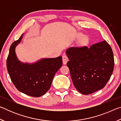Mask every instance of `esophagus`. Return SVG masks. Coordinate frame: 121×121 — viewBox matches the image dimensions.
I'll return each instance as SVG.
<instances>
[{
  "label": "esophagus",
  "instance_id": "esophagus-1",
  "mask_svg": "<svg viewBox=\"0 0 121 121\" xmlns=\"http://www.w3.org/2000/svg\"><path fill=\"white\" fill-rule=\"evenodd\" d=\"M62 60H63V63L64 65H65L67 63V62H68V60H69V59H68V56H67V55L64 54L62 56Z\"/></svg>",
  "mask_w": 121,
  "mask_h": 121
}]
</instances>
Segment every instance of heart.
I'll return each mask as SVG.
<instances>
[{
    "label": "heart",
    "instance_id": "b5f03b06",
    "mask_svg": "<svg viewBox=\"0 0 121 121\" xmlns=\"http://www.w3.org/2000/svg\"><path fill=\"white\" fill-rule=\"evenodd\" d=\"M86 38H84V39H83V42H86Z\"/></svg>",
    "mask_w": 121,
    "mask_h": 121
}]
</instances>
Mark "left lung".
<instances>
[{"label":"left lung","mask_w":121,"mask_h":121,"mask_svg":"<svg viewBox=\"0 0 121 121\" xmlns=\"http://www.w3.org/2000/svg\"><path fill=\"white\" fill-rule=\"evenodd\" d=\"M67 63L77 90L89 95L105 86L113 72V52L106 40L86 46L72 47L66 51Z\"/></svg>","instance_id":"1"}]
</instances>
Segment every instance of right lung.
<instances>
[{"label": "right lung", "instance_id": "obj_1", "mask_svg": "<svg viewBox=\"0 0 121 121\" xmlns=\"http://www.w3.org/2000/svg\"><path fill=\"white\" fill-rule=\"evenodd\" d=\"M22 38V35L10 47L6 62L8 72L19 91L31 97H40L50 89L55 74L62 66V56L43 59L34 64L21 63L16 57L15 48Z\"/></svg>", "mask_w": 121, "mask_h": 121}]
</instances>
